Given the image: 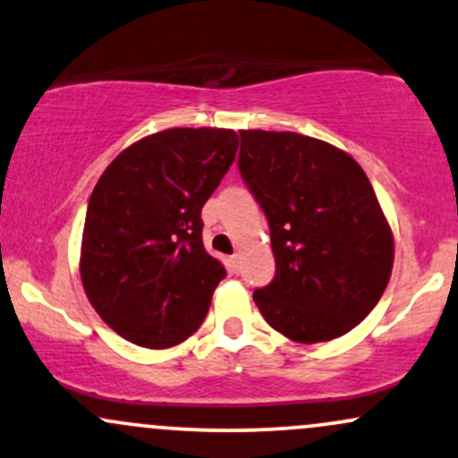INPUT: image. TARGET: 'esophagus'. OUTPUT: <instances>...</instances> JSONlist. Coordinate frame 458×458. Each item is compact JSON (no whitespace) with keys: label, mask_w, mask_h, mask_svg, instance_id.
I'll return each instance as SVG.
<instances>
[{"label":"esophagus","mask_w":458,"mask_h":458,"mask_svg":"<svg viewBox=\"0 0 458 458\" xmlns=\"http://www.w3.org/2000/svg\"><path fill=\"white\" fill-rule=\"evenodd\" d=\"M228 265H230V269H233L234 273H239L241 271V256L239 254H233L228 259Z\"/></svg>","instance_id":"1"}]
</instances>
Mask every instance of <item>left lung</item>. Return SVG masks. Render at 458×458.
I'll list each match as a JSON object with an SVG mask.
<instances>
[{
	"mask_svg": "<svg viewBox=\"0 0 458 458\" xmlns=\"http://www.w3.org/2000/svg\"><path fill=\"white\" fill-rule=\"evenodd\" d=\"M239 172L269 222L276 276L254 301L273 329L314 344L361 323L390 282L394 239L353 157L299 133L241 131Z\"/></svg>",
	"mask_w": 458,
	"mask_h": 458,
	"instance_id": "obj_1",
	"label": "left lung"
}]
</instances>
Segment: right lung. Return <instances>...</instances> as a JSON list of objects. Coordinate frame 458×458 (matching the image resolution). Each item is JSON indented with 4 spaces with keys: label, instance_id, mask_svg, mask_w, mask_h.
Masks as SVG:
<instances>
[{
    "label": "right lung",
    "instance_id": "right-lung-1",
    "mask_svg": "<svg viewBox=\"0 0 458 458\" xmlns=\"http://www.w3.org/2000/svg\"><path fill=\"white\" fill-rule=\"evenodd\" d=\"M228 129H167L135 141L98 178L81 243V282L105 323L146 349L202 325L225 269L202 243V207L233 165Z\"/></svg>",
    "mask_w": 458,
    "mask_h": 458
}]
</instances>
